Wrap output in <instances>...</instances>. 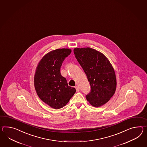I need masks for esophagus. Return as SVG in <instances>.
Instances as JSON below:
<instances>
[{"label": "esophagus", "mask_w": 147, "mask_h": 147, "mask_svg": "<svg viewBox=\"0 0 147 147\" xmlns=\"http://www.w3.org/2000/svg\"><path fill=\"white\" fill-rule=\"evenodd\" d=\"M75 89H76V91H79V90H80V88H79V86H76L75 87Z\"/></svg>", "instance_id": "1"}]
</instances>
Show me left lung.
<instances>
[{"label":"left lung","instance_id":"1","mask_svg":"<svg viewBox=\"0 0 147 147\" xmlns=\"http://www.w3.org/2000/svg\"><path fill=\"white\" fill-rule=\"evenodd\" d=\"M74 53L91 86L86 100L96 107L107 103L116 88L115 73L110 61L104 54L89 47L75 48Z\"/></svg>","mask_w":147,"mask_h":147}]
</instances>
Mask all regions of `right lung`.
Returning <instances> with one entry per match:
<instances>
[{
  "label": "right lung",
  "mask_w": 147,
  "mask_h": 147,
  "mask_svg": "<svg viewBox=\"0 0 147 147\" xmlns=\"http://www.w3.org/2000/svg\"><path fill=\"white\" fill-rule=\"evenodd\" d=\"M71 51L67 48L51 51L43 56L36 68L34 82L36 93L54 109L63 107L76 92L74 88L68 86L60 72L63 61Z\"/></svg>",
  "instance_id": "1"
}]
</instances>
